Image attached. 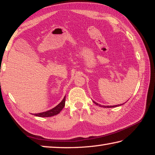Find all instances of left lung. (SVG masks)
<instances>
[{"instance_id":"1","label":"left lung","mask_w":155,"mask_h":155,"mask_svg":"<svg viewBox=\"0 0 155 155\" xmlns=\"http://www.w3.org/2000/svg\"><path fill=\"white\" fill-rule=\"evenodd\" d=\"M94 103H95L96 104V105H99V104H98V103H96V102H94ZM120 104H118V105H114V106H103V107H105V108H106V107H108V108H110V107H118V106H120ZM100 107H102L101 105H99Z\"/></svg>"}]
</instances>
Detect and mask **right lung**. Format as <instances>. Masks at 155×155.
Returning <instances> with one entry per match:
<instances>
[{"label": "right lung", "instance_id": "obj_1", "mask_svg": "<svg viewBox=\"0 0 155 155\" xmlns=\"http://www.w3.org/2000/svg\"><path fill=\"white\" fill-rule=\"evenodd\" d=\"M65 96L62 100V101L58 105H57L55 107H54L53 109L51 110H48V111L42 112V113H39V114H34V115L38 117H51L53 116V115H57L59 114L60 111H61L65 106Z\"/></svg>", "mask_w": 155, "mask_h": 155}]
</instances>
